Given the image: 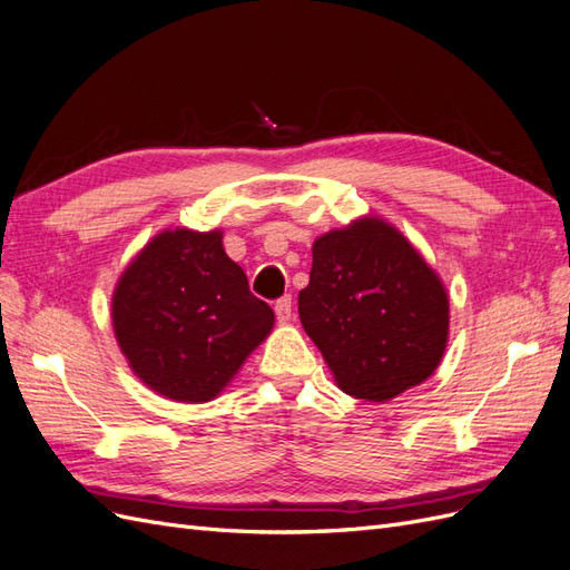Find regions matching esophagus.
<instances>
[{"label": "esophagus", "mask_w": 570, "mask_h": 570, "mask_svg": "<svg viewBox=\"0 0 570 570\" xmlns=\"http://www.w3.org/2000/svg\"><path fill=\"white\" fill-rule=\"evenodd\" d=\"M275 316H278V321L281 323H287L289 318H292V297L289 295H285V297H281L278 302H275Z\"/></svg>", "instance_id": "34e87169"}]
</instances>
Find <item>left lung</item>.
I'll return each mask as SVG.
<instances>
[{
    "mask_svg": "<svg viewBox=\"0 0 570 570\" xmlns=\"http://www.w3.org/2000/svg\"><path fill=\"white\" fill-rule=\"evenodd\" d=\"M299 318L342 392L387 402L440 366L450 297L438 273L383 218H358L314 243Z\"/></svg>",
    "mask_w": 570,
    "mask_h": 570,
    "instance_id": "left-lung-1",
    "label": "left lung"
}]
</instances>
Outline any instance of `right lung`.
<instances>
[{
  "label": "right lung",
  "instance_id": "add662e5",
  "mask_svg": "<svg viewBox=\"0 0 570 570\" xmlns=\"http://www.w3.org/2000/svg\"><path fill=\"white\" fill-rule=\"evenodd\" d=\"M223 233L164 230L118 278L111 321L140 381L168 400L199 404L226 387L273 327Z\"/></svg>",
  "mask_w": 570,
  "mask_h": 570
}]
</instances>
